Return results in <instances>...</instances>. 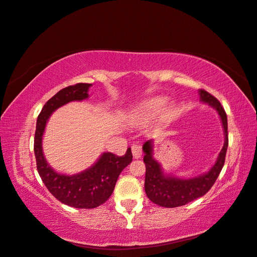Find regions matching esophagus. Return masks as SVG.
I'll list each match as a JSON object with an SVG mask.
<instances>
[{
    "mask_svg": "<svg viewBox=\"0 0 257 257\" xmlns=\"http://www.w3.org/2000/svg\"><path fill=\"white\" fill-rule=\"evenodd\" d=\"M131 150H132L134 158H140L142 156V153H143V151H142V146L139 144H133L131 146Z\"/></svg>",
    "mask_w": 257,
    "mask_h": 257,
    "instance_id": "1",
    "label": "esophagus"
}]
</instances>
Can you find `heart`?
Masks as SVG:
<instances>
[{"mask_svg": "<svg viewBox=\"0 0 257 257\" xmlns=\"http://www.w3.org/2000/svg\"><path fill=\"white\" fill-rule=\"evenodd\" d=\"M165 105H166V101L162 98H156L148 101L144 106L140 107V109L135 110L130 114V122L132 124L146 123L154 116H156L157 114L162 113Z\"/></svg>", "mask_w": 257, "mask_h": 257, "instance_id": "b5f03b06", "label": "heart"}]
</instances>
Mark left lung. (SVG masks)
<instances>
[{"instance_id":"1","label":"left lung","mask_w":257,"mask_h":257,"mask_svg":"<svg viewBox=\"0 0 257 257\" xmlns=\"http://www.w3.org/2000/svg\"><path fill=\"white\" fill-rule=\"evenodd\" d=\"M200 99L204 103L215 107L223 124L225 142L222 148L218 161L206 175L197 177L192 179H177L174 177L165 176L162 172L159 164L153 158L152 141L145 142L143 151L145 153L144 163L146 167L145 173V192L148 199L154 203L165 208H176L185 206L195 199L202 197L211 189L215 180L221 173L225 162L227 145H229V136H227V117L226 113L221 105L220 101L210 94L208 91L201 89L199 91Z\"/></svg>"}]
</instances>
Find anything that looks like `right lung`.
<instances>
[{
    "mask_svg": "<svg viewBox=\"0 0 257 257\" xmlns=\"http://www.w3.org/2000/svg\"><path fill=\"white\" fill-rule=\"evenodd\" d=\"M91 83L69 85L49 99L37 117L34 139L36 166L45 186L60 202L78 209H93L104 203L112 195L118 175L133 158L130 148L123 156L104 153L92 167L73 176L56 173L45 161L42 150V136L50 114L68 102L87 99Z\"/></svg>",
    "mask_w": 257,
    "mask_h": 257,
    "instance_id": "right-lung-1",
    "label": "right lung"
}]
</instances>
